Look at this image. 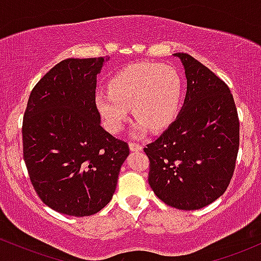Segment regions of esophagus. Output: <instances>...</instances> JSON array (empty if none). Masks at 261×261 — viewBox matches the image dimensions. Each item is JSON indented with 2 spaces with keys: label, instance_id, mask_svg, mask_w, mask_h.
Wrapping results in <instances>:
<instances>
[{
  "label": "esophagus",
  "instance_id": "esophagus-1",
  "mask_svg": "<svg viewBox=\"0 0 261 261\" xmlns=\"http://www.w3.org/2000/svg\"><path fill=\"white\" fill-rule=\"evenodd\" d=\"M129 149L132 151H139V150H142L143 146H142V144H139V143L129 142Z\"/></svg>",
  "mask_w": 261,
  "mask_h": 261
}]
</instances>
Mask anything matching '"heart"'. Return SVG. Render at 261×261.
Returning a JSON list of instances; mask_svg holds the SVG:
<instances>
[{
	"instance_id": "heart-1",
	"label": "heart",
	"mask_w": 261,
	"mask_h": 261,
	"mask_svg": "<svg viewBox=\"0 0 261 261\" xmlns=\"http://www.w3.org/2000/svg\"><path fill=\"white\" fill-rule=\"evenodd\" d=\"M110 91H98L95 105L105 127L118 133L132 107L137 133L163 130L176 118L182 99V79L176 69L162 64L132 65L111 79Z\"/></svg>"
}]
</instances>
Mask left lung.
Returning a JSON list of instances; mask_svg holds the SVG:
<instances>
[{"instance_id":"obj_1","label":"left lung","mask_w":261,"mask_h":261,"mask_svg":"<svg viewBox=\"0 0 261 261\" xmlns=\"http://www.w3.org/2000/svg\"><path fill=\"white\" fill-rule=\"evenodd\" d=\"M187 93L181 113L162 136L144 148L148 181L170 207L192 211L224 194L239 150V118L223 80L186 53Z\"/></svg>"}]
</instances>
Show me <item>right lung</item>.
<instances>
[{"mask_svg":"<svg viewBox=\"0 0 261 261\" xmlns=\"http://www.w3.org/2000/svg\"><path fill=\"white\" fill-rule=\"evenodd\" d=\"M103 61H60L32 90L23 116V159L32 185L63 215L85 217L103 208L129 155L128 143L99 123L95 90Z\"/></svg>","mask_w":261,"mask_h":261,"instance_id":"obj_1","label":"right lung"}]
</instances>
